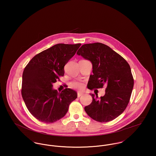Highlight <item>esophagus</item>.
<instances>
[{
    "mask_svg": "<svg viewBox=\"0 0 156 156\" xmlns=\"http://www.w3.org/2000/svg\"><path fill=\"white\" fill-rule=\"evenodd\" d=\"M83 95V93H82V92H77V97H81L82 95Z\"/></svg>",
    "mask_w": 156,
    "mask_h": 156,
    "instance_id": "1",
    "label": "esophagus"
}]
</instances>
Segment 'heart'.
I'll return each mask as SVG.
<instances>
[{
    "label": "heart",
    "mask_w": 156,
    "mask_h": 156,
    "mask_svg": "<svg viewBox=\"0 0 156 156\" xmlns=\"http://www.w3.org/2000/svg\"><path fill=\"white\" fill-rule=\"evenodd\" d=\"M69 87L73 89L81 90L84 88V83L81 82H73L69 84Z\"/></svg>",
    "instance_id": "obj_1"
}]
</instances>
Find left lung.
Instances as JSON below:
<instances>
[{
  "mask_svg": "<svg viewBox=\"0 0 156 156\" xmlns=\"http://www.w3.org/2000/svg\"><path fill=\"white\" fill-rule=\"evenodd\" d=\"M77 55L89 60L93 74L90 76L88 88H102L106 86L105 94H90L92 103L85 111L93 119L107 122L119 116L126 109L131 97L134 80L128 62L106 45L95 43L83 44Z\"/></svg>",
  "mask_w": 156,
  "mask_h": 156,
  "instance_id": "obj_1",
  "label": "left lung"
}]
</instances>
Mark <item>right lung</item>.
<instances>
[{"mask_svg":"<svg viewBox=\"0 0 156 156\" xmlns=\"http://www.w3.org/2000/svg\"><path fill=\"white\" fill-rule=\"evenodd\" d=\"M81 44H57L35 55L23 73L22 95L30 113L38 120L52 123L63 118L77 92L66 88L61 92L53 83L64 75V66Z\"/></svg>","mask_w":156,"mask_h":156,"instance_id":"1","label":"right lung"}]
</instances>
